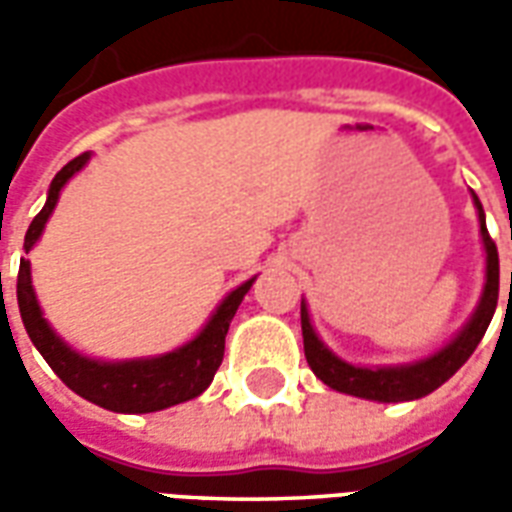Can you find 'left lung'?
<instances>
[{"mask_svg":"<svg viewBox=\"0 0 512 512\" xmlns=\"http://www.w3.org/2000/svg\"><path fill=\"white\" fill-rule=\"evenodd\" d=\"M477 215H480V234L485 245V289H482L480 306L474 308L471 320L463 325V331L444 344L438 353L427 355L422 361L402 366H355L342 361L339 355L331 353L322 339L314 333V325L308 320L306 303H300V325H303V350L311 372L331 389L342 394H353L361 400L375 402H405L419 400L424 394L436 391L441 383H447L460 366L469 361V355L477 350V344L488 331L494 320L496 300H499V253L488 228H485V212H482L480 198L471 192ZM512 281V278H510Z\"/></svg>","mask_w":512,"mask_h":512,"instance_id":"8db88e82","label":"left lung"}]
</instances>
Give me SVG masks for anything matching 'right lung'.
Instances as JSON below:
<instances>
[{
    "instance_id": "1",
    "label": "right lung",
    "mask_w": 512,
    "mask_h": 512,
    "mask_svg": "<svg viewBox=\"0 0 512 512\" xmlns=\"http://www.w3.org/2000/svg\"><path fill=\"white\" fill-rule=\"evenodd\" d=\"M88 159L90 154H79L54 176L46 206L35 215V220L27 228L24 253H30L32 245L41 239L43 226H46V220L57 206V198H60L65 181L85 168ZM250 286H253V278L237 286L217 306L215 314L204 325V331L198 333L192 342L181 344L179 350H173V353L154 355V358H134V361H93L88 355L71 350L52 331V325L43 320V311L38 306L35 289H32L30 259H21V267H18L16 297L21 322L30 333L32 344L38 347V353L46 358V364L52 366L54 375L63 380L68 389L76 391L79 397H85L88 402H96L101 408H107V411L154 413L162 411V408H170V405L192 400V397H198V394H204L209 389L217 366L223 364L228 325L234 320L239 303H242V297L248 295ZM2 303H5V297H2Z\"/></svg>"
}]
</instances>
